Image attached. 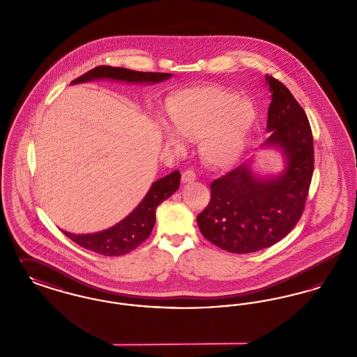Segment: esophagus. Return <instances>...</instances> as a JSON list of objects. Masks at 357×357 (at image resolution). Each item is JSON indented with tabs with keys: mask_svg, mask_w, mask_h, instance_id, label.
<instances>
[{
	"mask_svg": "<svg viewBox=\"0 0 357 357\" xmlns=\"http://www.w3.org/2000/svg\"><path fill=\"white\" fill-rule=\"evenodd\" d=\"M195 179H197V176H195L194 171H185V172L182 174V183H191V182H194Z\"/></svg>",
	"mask_w": 357,
	"mask_h": 357,
	"instance_id": "obj_1",
	"label": "esophagus"
}]
</instances>
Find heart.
Returning <instances> with one entry per match:
<instances>
[{
	"label": "heart",
	"instance_id": "b5f03b06",
	"mask_svg": "<svg viewBox=\"0 0 357 357\" xmlns=\"http://www.w3.org/2000/svg\"><path fill=\"white\" fill-rule=\"evenodd\" d=\"M166 115L174 128H163L166 143L175 151L185 142L199 140L204 163L214 169L234 166L245 153L255 128L257 109L249 99L229 89L197 86L178 91L166 100Z\"/></svg>",
	"mask_w": 357,
	"mask_h": 357
}]
</instances>
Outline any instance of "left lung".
I'll use <instances>...</instances> for the list:
<instances>
[{
	"mask_svg": "<svg viewBox=\"0 0 357 357\" xmlns=\"http://www.w3.org/2000/svg\"><path fill=\"white\" fill-rule=\"evenodd\" d=\"M272 102L268 139L257 149L282 156V169L262 175L255 155L211 185V199L197 217L204 237L226 252L246 255L285 237L300 220L313 174V137L304 109L288 88L265 75Z\"/></svg>",
	"mask_w": 357,
	"mask_h": 357,
	"instance_id": "left-lung-1",
	"label": "left lung"
}]
</instances>
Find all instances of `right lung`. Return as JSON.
I'll use <instances>...</instances> for the list:
<instances>
[{"label":"right lung","mask_w":357,"mask_h":357,"mask_svg":"<svg viewBox=\"0 0 357 357\" xmlns=\"http://www.w3.org/2000/svg\"><path fill=\"white\" fill-rule=\"evenodd\" d=\"M172 77V73L137 72L131 69L115 67H96L73 80L70 84L91 83L95 80H114L127 84L153 85L163 83ZM181 172L172 171L169 175L153 182L144 198L135 208L114 226L88 234H73L63 230V233L76 242L79 246L98 255L115 257L130 253L142 242L150 237L156 221V207L179 188Z\"/></svg>","instance_id":"1"}]
</instances>
